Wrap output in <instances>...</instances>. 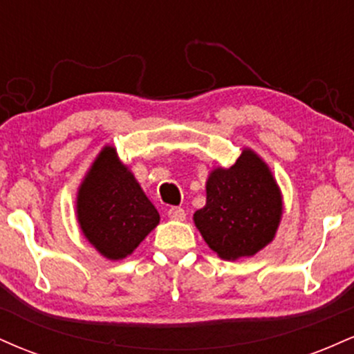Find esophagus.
Returning <instances> with one entry per match:
<instances>
[{"mask_svg":"<svg viewBox=\"0 0 354 354\" xmlns=\"http://www.w3.org/2000/svg\"><path fill=\"white\" fill-rule=\"evenodd\" d=\"M168 218L173 219V221H185L186 211L180 206H173V208L168 209Z\"/></svg>","mask_w":354,"mask_h":354,"instance_id":"34e87169","label":"esophagus"}]
</instances>
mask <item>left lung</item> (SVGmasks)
<instances>
[{
	"label": "left lung",
	"mask_w": 354,
	"mask_h": 354,
	"mask_svg": "<svg viewBox=\"0 0 354 354\" xmlns=\"http://www.w3.org/2000/svg\"><path fill=\"white\" fill-rule=\"evenodd\" d=\"M281 214V191L273 174L246 148L233 166L209 173L206 205L193 219L219 258L238 259L256 254L273 241Z\"/></svg>",
	"instance_id": "obj_1"
}]
</instances>
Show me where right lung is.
Instances as JSON below:
<instances>
[{"label":"right lung","mask_w":354,"mask_h":354,"mask_svg":"<svg viewBox=\"0 0 354 354\" xmlns=\"http://www.w3.org/2000/svg\"><path fill=\"white\" fill-rule=\"evenodd\" d=\"M76 214L84 238L108 259L131 254L160 223V213L113 146L101 149L81 183Z\"/></svg>","instance_id":"right-lung-1"}]
</instances>
